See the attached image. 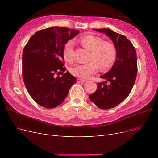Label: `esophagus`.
Wrapping results in <instances>:
<instances>
[{
	"label": "esophagus",
	"instance_id": "34e87169",
	"mask_svg": "<svg viewBox=\"0 0 158 158\" xmlns=\"http://www.w3.org/2000/svg\"><path fill=\"white\" fill-rule=\"evenodd\" d=\"M78 82H83V83H84V82H86V80H83V79H80V78H79L78 80Z\"/></svg>",
	"mask_w": 158,
	"mask_h": 158
}]
</instances>
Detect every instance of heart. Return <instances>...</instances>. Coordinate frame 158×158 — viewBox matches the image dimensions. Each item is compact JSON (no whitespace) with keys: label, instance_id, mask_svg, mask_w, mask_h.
<instances>
[{"label":"heart","instance_id":"heart-1","mask_svg":"<svg viewBox=\"0 0 158 158\" xmlns=\"http://www.w3.org/2000/svg\"><path fill=\"white\" fill-rule=\"evenodd\" d=\"M85 49L91 51L89 63L84 64H76L71 69L73 75L80 78L86 79L96 73L99 69L107 70L111 67L116 58V49L114 46L107 41H103L100 37L94 35H85L80 40ZM73 41H69L65 44L63 55L66 61L71 63L74 60Z\"/></svg>","mask_w":158,"mask_h":158}]
</instances>
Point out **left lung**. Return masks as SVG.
<instances>
[{
  "label": "left lung",
  "mask_w": 158,
  "mask_h": 158,
  "mask_svg": "<svg viewBox=\"0 0 158 158\" xmlns=\"http://www.w3.org/2000/svg\"><path fill=\"white\" fill-rule=\"evenodd\" d=\"M104 33L116 49V60L107 73L100 76L106 79L98 83V89L89 95L91 102L102 109L116 107L131 93L137 74V58L135 47L127 38L111 30L94 29Z\"/></svg>",
  "instance_id": "8db88e82"
}]
</instances>
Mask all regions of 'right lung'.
<instances>
[{
  "instance_id": "obj_1",
  "label": "right lung",
  "mask_w": 158,
  "mask_h": 158,
  "mask_svg": "<svg viewBox=\"0 0 158 158\" xmlns=\"http://www.w3.org/2000/svg\"><path fill=\"white\" fill-rule=\"evenodd\" d=\"M78 33L64 27H51L37 31L26 44L22 55L23 80L30 96L40 106L47 109L59 106L76 82L69 71L60 77L56 75L66 71L64 45Z\"/></svg>"
}]
</instances>
